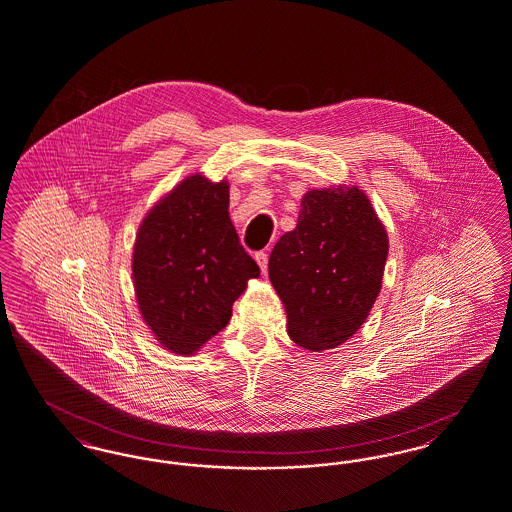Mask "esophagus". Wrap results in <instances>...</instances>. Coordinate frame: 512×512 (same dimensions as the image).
<instances>
[{"label": "esophagus", "instance_id": "esophagus-1", "mask_svg": "<svg viewBox=\"0 0 512 512\" xmlns=\"http://www.w3.org/2000/svg\"><path fill=\"white\" fill-rule=\"evenodd\" d=\"M255 261H257V265L261 268V272H266V266H268V255H266L265 251L255 253Z\"/></svg>", "mask_w": 512, "mask_h": 512}]
</instances>
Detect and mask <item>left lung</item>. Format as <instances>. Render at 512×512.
Wrapping results in <instances>:
<instances>
[{
	"label": "left lung",
	"instance_id": "1",
	"mask_svg": "<svg viewBox=\"0 0 512 512\" xmlns=\"http://www.w3.org/2000/svg\"><path fill=\"white\" fill-rule=\"evenodd\" d=\"M387 255V230L358 186L308 190L268 259L291 341L312 352L348 341L381 291Z\"/></svg>",
	"mask_w": 512,
	"mask_h": 512
}]
</instances>
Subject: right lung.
Here are the masks:
<instances>
[{"label":"right lung","mask_w":512,"mask_h":512,"mask_svg":"<svg viewBox=\"0 0 512 512\" xmlns=\"http://www.w3.org/2000/svg\"><path fill=\"white\" fill-rule=\"evenodd\" d=\"M228 183L196 173L154 205L133 247V286L144 324L175 354L192 356L225 328L259 266L228 215Z\"/></svg>","instance_id":"obj_1"}]
</instances>
